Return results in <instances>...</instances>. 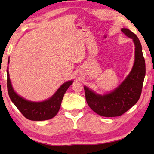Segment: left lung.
I'll return each mask as SVG.
<instances>
[{
	"label": "left lung",
	"mask_w": 154,
	"mask_h": 154,
	"mask_svg": "<svg viewBox=\"0 0 154 154\" xmlns=\"http://www.w3.org/2000/svg\"><path fill=\"white\" fill-rule=\"evenodd\" d=\"M121 30L134 44V62L131 71L118 87L105 94H96L83 86L88 105L95 113L104 117L122 116L133 106L141 94L145 76V62L139 39L128 28H123Z\"/></svg>",
	"instance_id": "obj_1"
}]
</instances>
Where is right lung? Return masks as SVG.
Masks as SVG:
<instances>
[{"label": "right lung", "instance_id": "add662e5", "mask_svg": "<svg viewBox=\"0 0 154 154\" xmlns=\"http://www.w3.org/2000/svg\"><path fill=\"white\" fill-rule=\"evenodd\" d=\"M9 64V58L8 60ZM7 90L10 99L26 118L32 121L47 120L55 117L60 108L65 92L73 83L72 80L68 81L64 83L49 98L41 102H33L24 98L15 92L10 80L9 70H7Z\"/></svg>", "mask_w": 154, "mask_h": 154}]
</instances>
